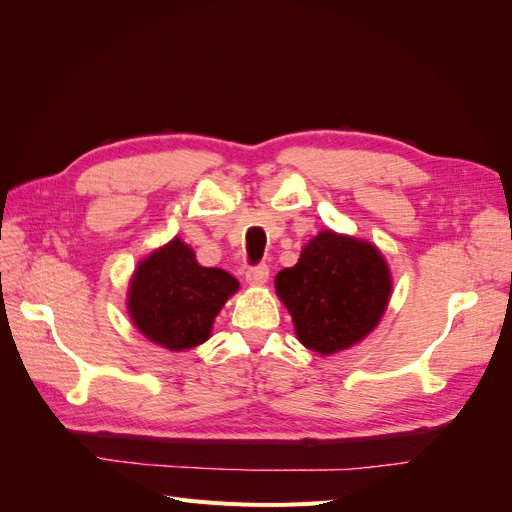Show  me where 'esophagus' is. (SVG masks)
<instances>
[{
    "label": "esophagus",
    "mask_w": 512,
    "mask_h": 512,
    "mask_svg": "<svg viewBox=\"0 0 512 512\" xmlns=\"http://www.w3.org/2000/svg\"><path fill=\"white\" fill-rule=\"evenodd\" d=\"M245 280L250 284H265L269 280V267L265 265V262H260V265H254V267H247Z\"/></svg>",
    "instance_id": "1"
}]
</instances>
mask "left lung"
<instances>
[{
	"instance_id": "left-lung-1",
	"label": "left lung",
	"mask_w": 512,
	"mask_h": 512,
	"mask_svg": "<svg viewBox=\"0 0 512 512\" xmlns=\"http://www.w3.org/2000/svg\"><path fill=\"white\" fill-rule=\"evenodd\" d=\"M299 342L333 354L361 339L380 322L391 294V273L367 241L322 230L294 267L275 277Z\"/></svg>"
}]
</instances>
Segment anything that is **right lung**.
I'll return each mask as SVG.
<instances>
[{
    "instance_id": "obj_1",
    "label": "right lung",
    "mask_w": 512,
    "mask_h": 512,
    "mask_svg": "<svg viewBox=\"0 0 512 512\" xmlns=\"http://www.w3.org/2000/svg\"><path fill=\"white\" fill-rule=\"evenodd\" d=\"M239 282L222 269L200 267L173 239L138 265L128 294L130 318L151 342L188 350L209 339L211 324Z\"/></svg>"
}]
</instances>
